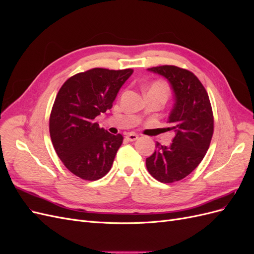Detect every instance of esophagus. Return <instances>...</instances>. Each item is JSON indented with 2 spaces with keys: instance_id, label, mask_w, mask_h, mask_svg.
Returning <instances> with one entry per match:
<instances>
[{
  "instance_id": "esophagus-1",
  "label": "esophagus",
  "mask_w": 254,
  "mask_h": 254,
  "mask_svg": "<svg viewBox=\"0 0 254 254\" xmlns=\"http://www.w3.org/2000/svg\"><path fill=\"white\" fill-rule=\"evenodd\" d=\"M126 137H127L128 141L133 142V141H136L137 139H139V135L135 134V133L130 132V133H127V134H126Z\"/></svg>"
}]
</instances>
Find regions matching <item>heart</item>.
Wrapping results in <instances>:
<instances>
[{
  "instance_id": "b5f03b06",
  "label": "heart",
  "mask_w": 254,
  "mask_h": 254,
  "mask_svg": "<svg viewBox=\"0 0 254 254\" xmlns=\"http://www.w3.org/2000/svg\"><path fill=\"white\" fill-rule=\"evenodd\" d=\"M149 92H158V93L163 94L164 96L167 97L168 93H170V89H168V86L163 82V81H155L149 89Z\"/></svg>"
}]
</instances>
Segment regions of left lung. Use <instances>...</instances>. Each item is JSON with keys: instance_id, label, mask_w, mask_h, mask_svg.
I'll return each mask as SVG.
<instances>
[{"instance_id": "obj_1", "label": "left lung", "mask_w": 254, "mask_h": 254, "mask_svg": "<svg viewBox=\"0 0 254 254\" xmlns=\"http://www.w3.org/2000/svg\"><path fill=\"white\" fill-rule=\"evenodd\" d=\"M148 71L170 81L175 97L168 118L174 130L171 146L157 142L156 150L146 159V167L156 180L173 183L186 178L201 162L210 147L214 118L207 92L190 71L176 65H160Z\"/></svg>"}]
</instances>
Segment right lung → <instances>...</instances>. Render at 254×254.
Instances as JSON below:
<instances>
[{
  "label": "right lung",
  "instance_id": "1",
  "mask_svg": "<svg viewBox=\"0 0 254 254\" xmlns=\"http://www.w3.org/2000/svg\"><path fill=\"white\" fill-rule=\"evenodd\" d=\"M132 73V68L94 67L72 76L57 93L50 115L51 140L61 162L83 180H98L110 171L124 137L101 128L95 119L112 108Z\"/></svg>",
  "mask_w": 254,
  "mask_h": 254
}]
</instances>
